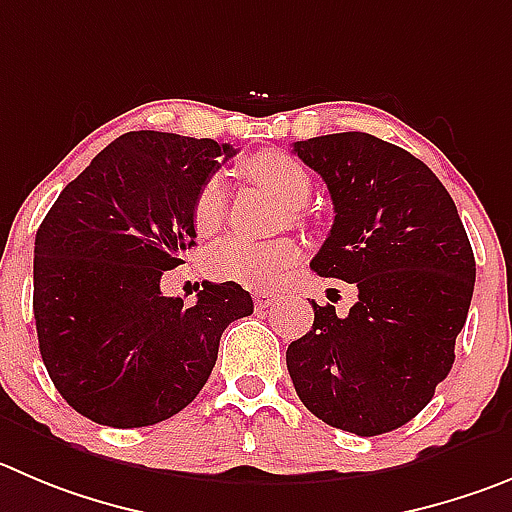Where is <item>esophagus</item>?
I'll return each instance as SVG.
<instances>
[{"label":"esophagus","mask_w":512,"mask_h":512,"mask_svg":"<svg viewBox=\"0 0 512 512\" xmlns=\"http://www.w3.org/2000/svg\"><path fill=\"white\" fill-rule=\"evenodd\" d=\"M252 300H255L257 308H270L272 300H275V293H267V290H255V293H252Z\"/></svg>","instance_id":"1"}]
</instances>
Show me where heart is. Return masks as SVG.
Instances as JSON below:
<instances>
[{"label":"heart","instance_id":"heart-1","mask_svg":"<svg viewBox=\"0 0 512 512\" xmlns=\"http://www.w3.org/2000/svg\"><path fill=\"white\" fill-rule=\"evenodd\" d=\"M245 171L255 184L272 191L288 207L305 204L313 191L308 171L285 151H262L247 161ZM224 217H227V189H224V181L214 176L204 181L202 189L197 191L191 219H194V229L209 237L222 227ZM293 217H298V212H293ZM298 257L300 247L293 240L247 242L242 237H232L212 250L209 272L217 280L237 283L242 288L272 290L283 283L285 272L298 262Z\"/></svg>","mask_w":512,"mask_h":512}]
</instances>
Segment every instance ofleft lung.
I'll return each instance as SVG.
<instances>
[{
	"label": "left lung",
	"mask_w": 512,
	"mask_h": 512,
	"mask_svg": "<svg viewBox=\"0 0 512 512\" xmlns=\"http://www.w3.org/2000/svg\"><path fill=\"white\" fill-rule=\"evenodd\" d=\"M333 199L331 234L313 257L321 278L353 283L348 315L313 305V328L285 353L300 401L358 437L417 417L455 364L475 255L455 202L424 161L371 133L293 143Z\"/></svg>",
	"instance_id": "8db88e82"
}]
</instances>
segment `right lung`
<instances>
[{
    "label": "right lung",
    "mask_w": 512,
    "mask_h": 512,
    "mask_svg": "<svg viewBox=\"0 0 512 512\" xmlns=\"http://www.w3.org/2000/svg\"><path fill=\"white\" fill-rule=\"evenodd\" d=\"M229 143L131 131L60 191L35 237L42 361L90 422L133 429L179 414L217 364L219 338L252 313L237 283H204L197 303L161 295V275L194 247V199Z\"/></svg>",
    "instance_id": "add662e5"
}]
</instances>
